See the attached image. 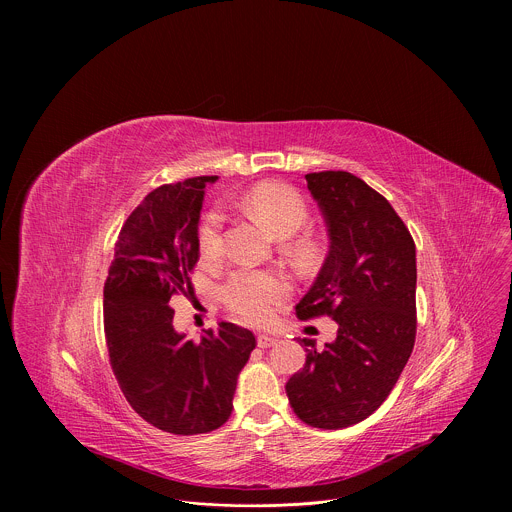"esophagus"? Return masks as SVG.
<instances>
[{"label":"esophagus","instance_id":"1","mask_svg":"<svg viewBox=\"0 0 512 512\" xmlns=\"http://www.w3.org/2000/svg\"><path fill=\"white\" fill-rule=\"evenodd\" d=\"M277 344V338L275 336H267V334H259L257 336V346L259 348H271Z\"/></svg>","mask_w":512,"mask_h":512}]
</instances>
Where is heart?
Wrapping results in <instances>:
<instances>
[{
    "label": "heart",
    "mask_w": 512,
    "mask_h": 512,
    "mask_svg": "<svg viewBox=\"0 0 512 512\" xmlns=\"http://www.w3.org/2000/svg\"><path fill=\"white\" fill-rule=\"evenodd\" d=\"M241 206L277 239L294 237L308 221V206L302 194L279 182H265L251 188L243 196ZM289 247L300 261L312 259L316 251L314 243L308 239H298ZM198 249L208 261L223 255V216L214 210L202 216L198 227ZM287 291V281L277 273L239 269L229 277L223 289V298L229 310L243 320L251 324H265L271 320L275 308L287 296Z\"/></svg>",
    "instance_id": "obj_1"
}]
</instances>
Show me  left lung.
<instances>
[{"label":"left lung","instance_id":"1","mask_svg":"<svg viewBox=\"0 0 512 512\" xmlns=\"http://www.w3.org/2000/svg\"><path fill=\"white\" fill-rule=\"evenodd\" d=\"M328 233V253L300 320L328 314L334 342L312 340L304 369L285 385L294 413L320 429L373 415L389 397L415 342V243L389 200L348 172L306 174Z\"/></svg>","mask_w":512,"mask_h":512}]
</instances>
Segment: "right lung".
I'll list each match as a JSON object with an SVG mask.
<instances>
[{
	"label": "right lung",
	"mask_w": 512,
	"mask_h": 512,
	"mask_svg": "<svg viewBox=\"0 0 512 512\" xmlns=\"http://www.w3.org/2000/svg\"><path fill=\"white\" fill-rule=\"evenodd\" d=\"M216 180L188 178L145 196L119 233L103 289L115 379L139 417L174 435L227 423L239 373L257 344L251 330L231 322L202 330L198 342L174 328L170 300L192 289L204 188Z\"/></svg>",
	"instance_id": "right-lung-1"
}]
</instances>
